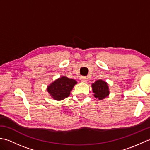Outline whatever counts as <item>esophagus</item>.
Segmentation results:
<instances>
[{"mask_svg": "<svg viewBox=\"0 0 150 150\" xmlns=\"http://www.w3.org/2000/svg\"><path fill=\"white\" fill-rule=\"evenodd\" d=\"M80 79L82 82H87L88 81V78L86 77H85V76H82V77H81Z\"/></svg>", "mask_w": 150, "mask_h": 150, "instance_id": "1", "label": "esophagus"}]
</instances>
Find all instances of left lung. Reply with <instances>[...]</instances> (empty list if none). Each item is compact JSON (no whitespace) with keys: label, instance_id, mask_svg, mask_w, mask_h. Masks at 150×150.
Masks as SVG:
<instances>
[{"label":"left lung","instance_id":"obj_1","mask_svg":"<svg viewBox=\"0 0 150 150\" xmlns=\"http://www.w3.org/2000/svg\"><path fill=\"white\" fill-rule=\"evenodd\" d=\"M92 89L95 93V97L99 100L103 99L109 95V88L108 84L106 82L102 80L95 81V83L92 84Z\"/></svg>","mask_w":150,"mask_h":150}]
</instances>
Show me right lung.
Masks as SVG:
<instances>
[{"label":"right lung","instance_id":"right-lung-1","mask_svg":"<svg viewBox=\"0 0 150 150\" xmlns=\"http://www.w3.org/2000/svg\"><path fill=\"white\" fill-rule=\"evenodd\" d=\"M77 82L72 79L62 77L47 87V91L55 100H60L68 97L73 86Z\"/></svg>","mask_w":150,"mask_h":150}]
</instances>
